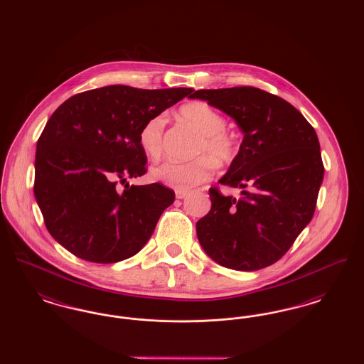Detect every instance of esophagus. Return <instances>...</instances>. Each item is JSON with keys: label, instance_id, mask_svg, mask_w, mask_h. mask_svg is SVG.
Masks as SVG:
<instances>
[{"label": "esophagus", "instance_id": "obj_1", "mask_svg": "<svg viewBox=\"0 0 364 364\" xmlns=\"http://www.w3.org/2000/svg\"><path fill=\"white\" fill-rule=\"evenodd\" d=\"M187 195H188V191L176 190V198L177 199H184Z\"/></svg>", "mask_w": 364, "mask_h": 364}]
</instances>
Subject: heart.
<instances>
[{"label":"heart","instance_id":"heart-1","mask_svg":"<svg viewBox=\"0 0 364 364\" xmlns=\"http://www.w3.org/2000/svg\"><path fill=\"white\" fill-rule=\"evenodd\" d=\"M181 116L191 122L200 134L202 140L195 147L196 154L208 153L217 162H229L236 153V144L226 134L225 119L205 102L184 105ZM165 116L158 114L144 122L139 131V146L143 154L156 159L162 153ZM214 164L208 156H199L192 161H166L151 169V177L174 188L187 190L208 180L213 174Z\"/></svg>","mask_w":364,"mask_h":364}]
</instances>
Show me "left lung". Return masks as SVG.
I'll list each match as a JSON object with an SVG mask.
<instances>
[{
  "instance_id": "obj_1",
  "label": "left lung",
  "mask_w": 364,
  "mask_h": 364,
  "mask_svg": "<svg viewBox=\"0 0 364 364\" xmlns=\"http://www.w3.org/2000/svg\"><path fill=\"white\" fill-rule=\"evenodd\" d=\"M190 98L230 116L244 135L237 156L218 180L242 188V196L210 188L211 208L196 223L198 240L228 269L270 266L314 215L325 172L316 132L289 102L255 87L198 90Z\"/></svg>"
}]
</instances>
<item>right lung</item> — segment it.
I'll return each mask as SVG.
<instances>
[{
	"mask_svg": "<svg viewBox=\"0 0 364 364\" xmlns=\"http://www.w3.org/2000/svg\"><path fill=\"white\" fill-rule=\"evenodd\" d=\"M192 91L116 85L73 95L55 109L36 143L34 184L55 242L94 263L138 254L174 202L173 191L158 183L129 186L128 178L146 173L139 131Z\"/></svg>",
	"mask_w": 364,
	"mask_h": 364,
	"instance_id": "1",
	"label": "right lung"
}]
</instances>
